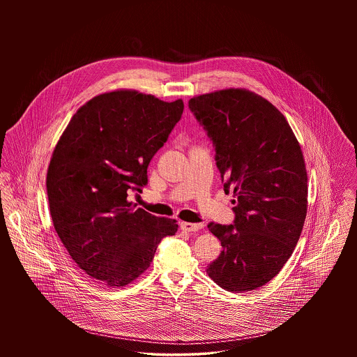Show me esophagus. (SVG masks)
<instances>
[{
	"label": "esophagus",
	"instance_id": "obj_1",
	"mask_svg": "<svg viewBox=\"0 0 357 357\" xmlns=\"http://www.w3.org/2000/svg\"><path fill=\"white\" fill-rule=\"evenodd\" d=\"M181 229L187 233H194L202 229L201 223H190V222H181Z\"/></svg>",
	"mask_w": 357,
	"mask_h": 357
}]
</instances>
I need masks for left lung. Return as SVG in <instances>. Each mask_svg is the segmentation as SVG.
Masks as SVG:
<instances>
[{"instance_id": "obj_1", "label": "left lung", "mask_w": 357, "mask_h": 357, "mask_svg": "<svg viewBox=\"0 0 357 357\" xmlns=\"http://www.w3.org/2000/svg\"><path fill=\"white\" fill-rule=\"evenodd\" d=\"M215 150L223 190L234 191L233 225L210 223L222 252L206 272L227 291L268 284L287 264L305 222L307 176L301 147L272 102L246 89L188 102Z\"/></svg>"}]
</instances>
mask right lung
I'll return each instance as SVG.
<instances>
[{
    "label": "right lung",
    "mask_w": 357,
    "mask_h": 357,
    "mask_svg": "<svg viewBox=\"0 0 357 357\" xmlns=\"http://www.w3.org/2000/svg\"><path fill=\"white\" fill-rule=\"evenodd\" d=\"M183 102L136 91L95 96L72 116L47 174L52 221L72 259L107 287H126L178 230L130 202L147 167L182 118Z\"/></svg>",
    "instance_id": "add662e5"
}]
</instances>
